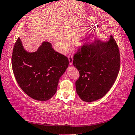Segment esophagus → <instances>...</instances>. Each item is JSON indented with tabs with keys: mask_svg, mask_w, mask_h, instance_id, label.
I'll return each mask as SVG.
<instances>
[{
	"mask_svg": "<svg viewBox=\"0 0 135 135\" xmlns=\"http://www.w3.org/2000/svg\"><path fill=\"white\" fill-rule=\"evenodd\" d=\"M68 60H69V65L70 66L72 65V64H73V56H72V55H69V56H68Z\"/></svg>",
	"mask_w": 135,
	"mask_h": 135,
	"instance_id": "esophagus-1",
	"label": "esophagus"
}]
</instances>
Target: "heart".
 <instances>
[{"label":"heart","mask_w":135,"mask_h":135,"mask_svg":"<svg viewBox=\"0 0 135 135\" xmlns=\"http://www.w3.org/2000/svg\"><path fill=\"white\" fill-rule=\"evenodd\" d=\"M64 45H65V46H67V43L66 42L64 43Z\"/></svg>","instance_id":"1"}]
</instances>
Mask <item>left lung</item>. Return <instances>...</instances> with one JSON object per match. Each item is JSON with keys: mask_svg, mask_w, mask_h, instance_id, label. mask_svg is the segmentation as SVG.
Returning <instances> with one entry per match:
<instances>
[{"mask_svg": "<svg viewBox=\"0 0 135 135\" xmlns=\"http://www.w3.org/2000/svg\"><path fill=\"white\" fill-rule=\"evenodd\" d=\"M73 65L80 74L76 89L84 102L103 97L114 83L120 69V53L111 36L107 41H95L83 46L73 57Z\"/></svg>", "mask_w": 135, "mask_h": 135, "instance_id": "obj_1", "label": "left lung"}]
</instances>
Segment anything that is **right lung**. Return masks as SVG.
Here are the masks:
<instances>
[{
    "label": "right lung",
    "mask_w": 135,
    "mask_h": 135,
    "mask_svg": "<svg viewBox=\"0 0 135 135\" xmlns=\"http://www.w3.org/2000/svg\"><path fill=\"white\" fill-rule=\"evenodd\" d=\"M11 62L19 86L38 101H47L56 94L60 78L69 64L67 57L56 52L48 41H43L37 51L30 52L24 49L20 38L15 44Z\"/></svg>",
    "instance_id": "obj_1"
}]
</instances>
